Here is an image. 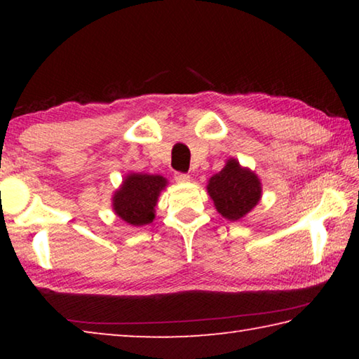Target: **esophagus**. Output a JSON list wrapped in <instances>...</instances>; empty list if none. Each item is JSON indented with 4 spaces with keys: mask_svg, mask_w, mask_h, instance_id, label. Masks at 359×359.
<instances>
[{
    "mask_svg": "<svg viewBox=\"0 0 359 359\" xmlns=\"http://www.w3.org/2000/svg\"><path fill=\"white\" fill-rule=\"evenodd\" d=\"M174 179L179 182V184H187V182H190V175L188 174H182V172H177L174 175Z\"/></svg>",
    "mask_w": 359,
    "mask_h": 359,
    "instance_id": "1",
    "label": "esophagus"
}]
</instances>
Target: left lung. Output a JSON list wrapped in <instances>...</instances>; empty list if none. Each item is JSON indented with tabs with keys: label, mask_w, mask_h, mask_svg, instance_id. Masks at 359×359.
<instances>
[{
	"label": "left lung",
	"mask_w": 359,
	"mask_h": 359,
	"mask_svg": "<svg viewBox=\"0 0 359 359\" xmlns=\"http://www.w3.org/2000/svg\"><path fill=\"white\" fill-rule=\"evenodd\" d=\"M208 193L218 214L229 222L242 220L257 208L263 185L255 171L229 158L220 172L208 180Z\"/></svg>",
	"instance_id": "obj_1"
}]
</instances>
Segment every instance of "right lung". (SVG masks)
<instances>
[{
	"instance_id": "1",
	"label": "right lung",
	"mask_w": 359,
	"mask_h": 359,
	"mask_svg": "<svg viewBox=\"0 0 359 359\" xmlns=\"http://www.w3.org/2000/svg\"><path fill=\"white\" fill-rule=\"evenodd\" d=\"M168 179L158 174L128 172L112 194V210L131 226H144L155 220V208Z\"/></svg>"
}]
</instances>
